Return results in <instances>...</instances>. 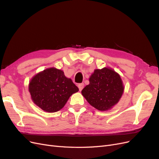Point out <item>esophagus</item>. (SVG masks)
Masks as SVG:
<instances>
[{"instance_id": "esophagus-1", "label": "esophagus", "mask_w": 159, "mask_h": 159, "mask_svg": "<svg viewBox=\"0 0 159 159\" xmlns=\"http://www.w3.org/2000/svg\"><path fill=\"white\" fill-rule=\"evenodd\" d=\"M78 87H79V90L81 91V90H82V89L84 88V84H83V83H80V84H79Z\"/></svg>"}]
</instances>
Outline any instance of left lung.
Segmentation results:
<instances>
[{"instance_id":"8db88e82","label":"left lung","mask_w":159,"mask_h":159,"mask_svg":"<svg viewBox=\"0 0 159 159\" xmlns=\"http://www.w3.org/2000/svg\"><path fill=\"white\" fill-rule=\"evenodd\" d=\"M124 90L123 82L118 73L105 67L95 69L89 78V84L81 93L93 107L99 111H107L118 103Z\"/></svg>"}]
</instances>
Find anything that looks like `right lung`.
Wrapping results in <instances>:
<instances>
[{
  "label": "right lung",
  "mask_w": 159,
  "mask_h": 159,
  "mask_svg": "<svg viewBox=\"0 0 159 159\" xmlns=\"http://www.w3.org/2000/svg\"><path fill=\"white\" fill-rule=\"evenodd\" d=\"M29 91L34 103L46 112L62 109L79 88L62 70L50 68L35 75L30 80Z\"/></svg>",
  "instance_id": "right-lung-1"
}]
</instances>
